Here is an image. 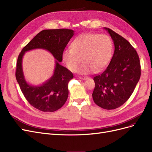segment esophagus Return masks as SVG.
I'll use <instances>...</instances> for the list:
<instances>
[{
    "label": "esophagus",
    "mask_w": 152,
    "mask_h": 152,
    "mask_svg": "<svg viewBox=\"0 0 152 152\" xmlns=\"http://www.w3.org/2000/svg\"><path fill=\"white\" fill-rule=\"evenodd\" d=\"M87 78H88L87 77H79V79L83 80H86V79H87Z\"/></svg>",
    "instance_id": "obj_1"
}]
</instances>
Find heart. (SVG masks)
<instances>
[{
  "mask_svg": "<svg viewBox=\"0 0 152 152\" xmlns=\"http://www.w3.org/2000/svg\"><path fill=\"white\" fill-rule=\"evenodd\" d=\"M113 52L112 41L107 35L85 34L76 38L63 51L62 58L68 70L75 72L82 59L84 62L77 72L87 74L94 70H102L111 60Z\"/></svg>",
  "mask_w": 152,
  "mask_h": 152,
  "instance_id": "b5f03b06",
  "label": "heart"
}]
</instances>
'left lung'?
Masks as SVG:
<instances>
[{
    "mask_svg": "<svg viewBox=\"0 0 152 152\" xmlns=\"http://www.w3.org/2000/svg\"><path fill=\"white\" fill-rule=\"evenodd\" d=\"M114 44V53L107 68L94 77L95 88L92 96L94 103L106 110L122 105L134 91L141 76L138 54L122 36L104 28Z\"/></svg>",
    "mask_w": 152,
    "mask_h": 152,
    "instance_id": "left-lung-1",
    "label": "left lung"
}]
</instances>
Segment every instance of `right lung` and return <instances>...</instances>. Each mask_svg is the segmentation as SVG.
<instances>
[{"label":"right lung","mask_w":152,"mask_h":152,"mask_svg":"<svg viewBox=\"0 0 152 152\" xmlns=\"http://www.w3.org/2000/svg\"><path fill=\"white\" fill-rule=\"evenodd\" d=\"M73 35L74 31L69 29L44 30L25 45L18 58L16 72L18 83L28 102L40 111L55 112L66 102L68 84L73 75L70 70L60 65V62L63 60V51ZM37 48L48 50L56 60L54 73L50 79L39 86H33L25 80L22 60L26 52Z\"/></svg>","instance_id":"obj_1"}]
</instances>
